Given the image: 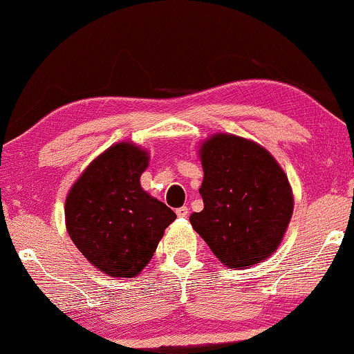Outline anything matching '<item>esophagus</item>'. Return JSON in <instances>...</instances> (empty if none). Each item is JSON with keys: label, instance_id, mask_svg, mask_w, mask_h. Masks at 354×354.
Masks as SVG:
<instances>
[{"label": "esophagus", "instance_id": "1", "mask_svg": "<svg viewBox=\"0 0 354 354\" xmlns=\"http://www.w3.org/2000/svg\"><path fill=\"white\" fill-rule=\"evenodd\" d=\"M176 214H178V218H188V216H189V209H188V207H186V206L178 207Z\"/></svg>", "mask_w": 354, "mask_h": 354}]
</instances>
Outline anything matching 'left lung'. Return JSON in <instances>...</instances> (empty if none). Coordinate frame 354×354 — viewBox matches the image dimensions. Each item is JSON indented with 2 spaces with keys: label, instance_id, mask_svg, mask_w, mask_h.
Wrapping results in <instances>:
<instances>
[{
  "label": "left lung",
  "instance_id": "left-lung-1",
  "mask_svg": "<svg viewBox=\"0 0 354 354\" xmlns=\"http://www.w3.org/2000/svg\"><path fill=\"white\" fill-rule=\"evenodd\" d=\"M204 209L191 225L231 269L266 261L282 242L293 214L292 186L266 148L231 133H214L199 147Z\"/></svg>",
  "mask_w": 354,
  "mask_h": 354
}]
</instances>
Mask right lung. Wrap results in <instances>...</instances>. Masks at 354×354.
Returning <instances> with one entry per match:
<instances>
[{"label": "right lung", "mask_w": 354, "mask_h": 354, "mask_svg": "<svg viewBox=\"0 0 354 354\" xmlns=\"http://www.w3.org/2000/svg\"><path fill=\"white\" fill-rule=\"evenodd\" d=\"M150 155L131 142L100 153L66 198V227L80 254L110 277L138 275L176 219L140 185Z\"/></svg>", "instance_id": "obj_1"}]
</instances>
